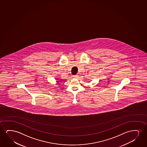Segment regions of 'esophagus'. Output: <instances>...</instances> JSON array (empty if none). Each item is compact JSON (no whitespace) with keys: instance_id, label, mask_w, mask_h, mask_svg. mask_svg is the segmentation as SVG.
<instances>
[{"instance_id":"esophagus-1","label":"esophagus","mask_w":147,"mask_h":147,"mask_svg":"<svg viewBox=\"0 0 147 147\" xmlns=\"http://www.w3.org/2000/svg\"><path fill=\"white\" fill-rule=\"evenodd\" d=\"M78 74H77V75H74V77H74V78H78Z\"/></svg>"}]
</instances>
